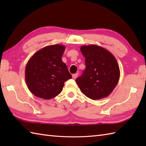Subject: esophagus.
<instances>
[{"label": "esophagus", "instance_id": "34e87169", "mask_svg": "<svg viewBox=\"0 0 146 146\" xmlns=\"http://www.w3.org/2000/svg\"><path fill=\"white\" fill-rule=\"evenodd\" d=\"M77 76H78V74H77V73H75V74H73V75H72V77H73V78H74V79H75V78H77Z\"/></svg>", "mask_w": 146, "mask_h": 146}]
</instances>
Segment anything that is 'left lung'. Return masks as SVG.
Masks as SVG:
<instances>
[{"label": "left lung", "mask_w": 146, "mask_h": 146, "mask_svg": "<svg viewBox=\"0 0 146 146\" xmlns=\"http://www.w3.org/2000/svg\"><path fill=\"white\" fill-rule=\"evenodd\" d=\"M80 50L85 58L86 68L76 79L80 90L92 100L108 97L120 78V69L114 56L97 45L82 46Z\"/></svg>", "instance_id": "8db88e82"}]
</instances>
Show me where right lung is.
<instances>
[{"label": "right lung", "instance_id": "add662e5", "mask_svg": "<svg viewBox=\"0 0 146 146\" xmlns=\"http://www.w3.org/2000/svg\"><path fill=\"white\" fill-rule=\"evenodd\" d=\"M63 45L46 46L31 58L26 66L25 79L30 92L45 100L61 92L64 83L71 78L66 64L62 61Z\"/></svg>", "mask_w": 146, "mask_h": 146}]
</instances>
